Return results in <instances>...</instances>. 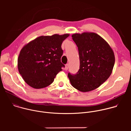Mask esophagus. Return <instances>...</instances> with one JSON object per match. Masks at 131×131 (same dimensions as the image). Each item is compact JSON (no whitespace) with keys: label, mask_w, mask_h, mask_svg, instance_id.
I'll return each mask as SVG.
<instances>
[{"label":"esophagus","mask_w":131,"mask_h":131,"mask_svg":"<svg viewBox=\"0 0 131 131\" xmlns=\"http://www.w3.org/2000/svg\"><path fill=\"white\" fill-rule=\"evenodd\" d=\"M68 67H69V65H68V64H66V65H65V69L66 70H67L68 69Z\"/></svg>","instance_id":"obj_1"}]
</instances>
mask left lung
Instances as JSON below:
<instances>
[{
	"label": "left lung",
	"mask_w": 131,
	"mask_h": 131,
	"mask_svg": "<svg viewBox=\"0 0 131 131\" xmlns=\"http://www.w3.org/2000/svg\"><path fill=\"white\" fill-rule=\"evenodd\" d=\"M78 48L80 68L76 74L68 73L71 85L86 92L94 90L110 77L115 65L114 52L108 42L95 32L71 36Z\"/></svg>",
	"instance_id": "left-lung-1"
}]
</instances>
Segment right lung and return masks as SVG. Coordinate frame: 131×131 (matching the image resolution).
Returning a JSON list of instances; mask_svg holds the SVG:
<instances>
[{"instance_id":"obj_1","label":"right lung","mask_w":131,"mask_h":131,"mask_svg":"<svg viewBox=\"0 0 131 131\" xmlns=\"http://www.w3.org/2000/svg\"><path fill=\"white\" fill-rule=\"evenodd\" d=\"M69 34L41 36L26 44L20 51L17 68L25 82L34 89L50 85L65 65L61 59L63 41Z\"/></svg>"}]
</instances>
